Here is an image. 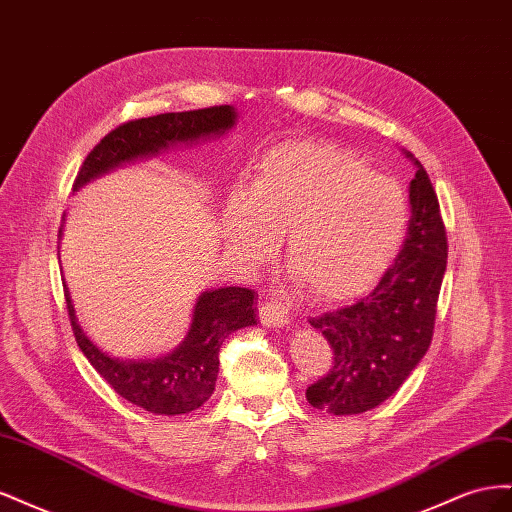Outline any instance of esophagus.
<instances>
[{"instance_id": "obj_1", "label": "esophagus", "mask_w": 512, "mask_h": 512, "mask_svg": "<svg viewBox=\"0 0 512 512\" xmlns=\"http://www.w3.org/2000/svg\"><path fill=\"white\" fill-rule=\"evenodd\" d=\"M258 316H260V322L265 324V327L282 329V327H288V324H290L288 312L284 309V305L277 303V301H265V303H260Z\"/></svg>"}]
</instances>
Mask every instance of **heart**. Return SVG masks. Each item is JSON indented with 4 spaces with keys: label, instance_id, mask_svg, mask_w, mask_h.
Instances as JSON below:
<instances>
[{
    "label": "heart",
    "instance_id": "1",
    "mask_svg": "<svg viewBox=\"0 0 512 512\" xmlns=\"http://www.w3.org/2000/svg\"><path fill=\"white\" fill-rule=\"evenodd\" d=\"M404 188L329 143L288 141L254 166L245 194L222 211V237L245 265H260L286 241V269L312 301L359 297L389 271L404 243Z\"/></svg>",
    "mask_w": 512,
    "mask_h": 512
}]
</instances>
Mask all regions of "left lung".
<instances>
[{
    "instance_id": "obj_1",
    "label": "left lung",
    "mask_w": 512,
    "mask_h": 512,
    "mask_svg": "<svg viewBox=\"0 0 512 512\" xmlns=\"http://www.w3.org/2000/svg\"><path fill=\"white\" fill-rule=\"evenodd\" d=\"M414 164L408 235L389 271L365 299L309 320L333 352L327 374L305 391L318 410L350 416L380 406L431 344L448 243L427 170Z\"/></svg>"
}]
</instances>
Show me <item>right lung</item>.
I'll return each instance as SVG.
<instances>
[{
  "label": "right lung",
  "instance_id": "add662e5",
  "mask_svg": "<svg viewBox=\"0 0 512 512\" xmlns=\"http://www.w3.org/2000/svg\"><path fill=\"white\" fill-rule=\"evenodd\" d=\"M235 121V108L224 104L121 123L89 151L74 179V190L121 164L153 158L160 151L181 143L188 145L198 143L200 138L205 141L211 136H222L235 126ZM64 297L76 344L89 363L113 386L117 395L153 414H188L203 406L218 380L220 348L224 339L232 331L256 324L254 290L239 286L207 290L198 297L192 327L177 350L160 356V359L123 361L102 352L85 335L74 316V305L66 284Z\"/></svg>",
  "mask_w": 512,
  "mask_h": 512
}]
</instances>
